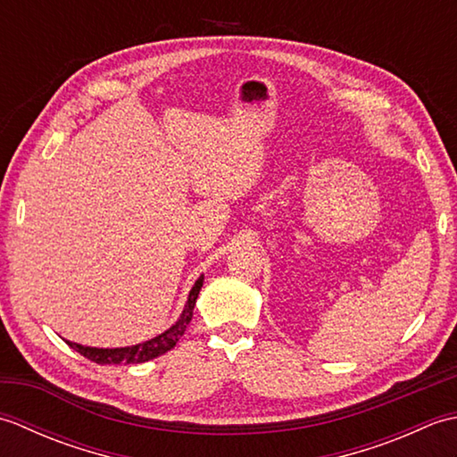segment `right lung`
I'll return each mask as SVG.
<instances>
[{
    "label": "right lung",
    "mask_w": 457,
    "mask_h": 457,
    "mask_svg": "<svg viewBox=\"0 0 457 457\" xmlns=\"http://www.w3.org/2000/svg\"><path fill=\"white\" fill-rule=\"evenodd\" d=\"M202 285H204V275H200L196 283H194V287L190 288L187 304H184V310L177 322H174L169 329H164L162 334L147 339V342L128 345V347H90V345L68 342V339L66 344L71 345L74 352H79L86 359H90V361H96L100 365H121V363L129 365V363L151 361V359L170 352V349L179 344V339L184 336V332H187Z\"/></svg>",
    "instance_id": "1"
}]
</instances>
